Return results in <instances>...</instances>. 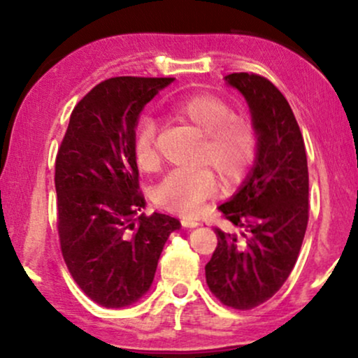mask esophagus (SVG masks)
<instances>
[{
    "mask_svg": "<svg viewBox=\"0 0 358 358\" xmlns=\"http://www.w3.org/2000/svg\"><path fill=\"white\" fill-rule=\"evenodd\" d=\"M180 222H182L183 227H188V229H193V227H196V225H199V220L192 219V217H183V219Z\"/></svg>",
    "mask_w": 358,
    "mask_h": 358,
    "instance_id": "34e87169",
    "label": "esophagus"
}]
</instances>
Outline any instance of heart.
Listing matches in <instances>:
<instances>
[{
    "instance_id": "1",
    "label": "heart",
    "mask_w": 358,
    "mask_h": 358,
    "mask_svg": "<svg viewBox=\"0 0 358 358\" xmlns=\"http://www.w3.org/2000/svg\"><path fill=\"white\" fill-rule=\"evenodd\" d=\"M170 113L202 131L199 165L207 166L170 171L155 187L153 200L168 212L190 215L215 195L217 178L213 169L225 183H237L248 176L257 159L259 138L249 119L232 114L231 106L213 94L200 92L182 97L171 104ZM155 139V122L151 119L139 121L131 146L139 170L150 171L158 163Z\"/></svg>"
}]
</instances>
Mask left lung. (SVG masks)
Wrapping results in <instances>:
<instances>
[{"mask_svg":"<svg viewBox=\"0 0 358 358\" xmlns=\"http://www.w3.org/2000/svg\"><path fill=\"white\" fill-rule=\"evenodd\" d=\"M229 85L248 101L259 138L256 165L219 210L242 231L215 227L217 248L205 266L213 296L225 306L252 310L278 293L305 239L308 163L298 121L273 82L257 73H229Z\"/></svg>","mask_w":358,"mask_h":358,"instance_id":"left-lung-1","label":"left lung"}]
</instances>
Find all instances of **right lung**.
<instances>
[{
  "label": "right lung",
  "mask_w": 358,
  "mask_h": 358,
  "mask_svg": "<svg viewBox=\"0 0 358 358\" xmlns=\"http://www.w3.org/2000/svg\"><path fill=\"white\" fill-rule=\"evenodd\" d=\"M171 77H113L77 102L55 158L57 231L73 281L104 308L138 301L180 220L138 217L133 136L139 113Z\"/></svg>",
  "instance_id": "obj_1"
}]
</instances>
